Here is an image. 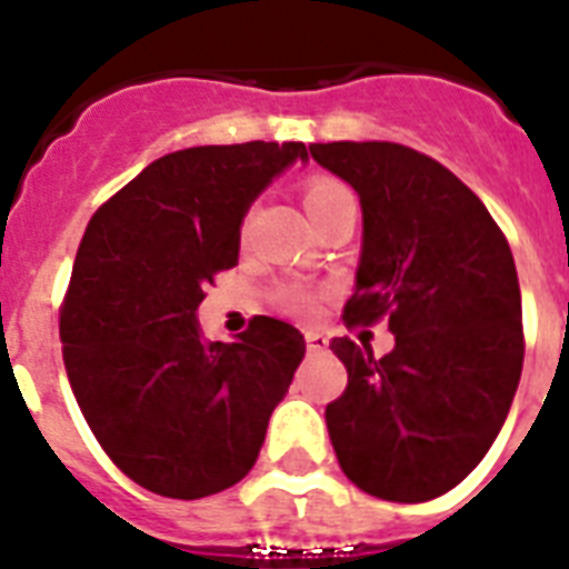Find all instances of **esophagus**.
Listing matches in <instances>:
<instances>
[{"mask_svg": "<svg viewBox=\"0 0 569 569\" xmlns=\"http://www.w3.org/2000/svg\"><path fill=\"white\" fill-rule=\"evenodd\" d=\"M330 339L325 337V333H319V330H307V351L310 355H321V351H328Z\"/></svg>", "mask_w": 569, "mask_h": 569, "instance_id": "obj_1", "label": "esophagus"}]
</instances>
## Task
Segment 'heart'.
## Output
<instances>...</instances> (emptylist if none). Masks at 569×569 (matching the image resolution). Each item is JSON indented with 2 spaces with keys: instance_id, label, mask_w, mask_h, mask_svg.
I'll return each instance as SVG.
<instances>
[{
  "instance_id": "1",
  "label": "heart",
  "mask_w": 569,
  "mask_h": 569,
  "mask_svg": "<svg viewBox=\"0 0 569 569\" xmlns=\"http://www.w3.org/2000/svg\"><path fill=\"white\" fill-rule=\"evenodd\" d=\"M346 197H355L348 191V186H342L339 180H330V177H316L303 189V206H307V212L316 221L319 214H325L330 206L346 200ZM280 307L298 316V319H310V316L319 312L321 295L312 292V289H303V286H286V289H280Z\"/></svg>"
}]
</instances>
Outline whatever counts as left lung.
Here are the masks:
<instances>
[{"label":"left lung","mask_w":569,"mask_h":569,"mask_svg":"<svg viewBox=\"0 0 569 569\" xmlns=\"http://www.w3.org/2000/svg\"><path fill=\"white\" fill-rule=\"evenodd\" d=\"M360 194L363 253L346 328L389 321L375 357L330 342L346 392L325 410L339 467L387 502H428L481 463L520 383L522 303L505 232L437 159L392 141L310 144Z\"/></svg>","instance_id":"obj_1"}]
</instances>
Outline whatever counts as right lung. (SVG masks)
<instances>
[{
    "instance_id": "right-lung-1",
    "label": "right lung",
    "mask_w": 569,
    "mask_h": 569,
    "mask_svg": "<svg viewBox=\"0 0 569 569\" xmlns=\"http://www.w3.org/2000/svg\"><path fill=\"white\" fill-rule=\"evenodd\" d=\"M301 141L189 147L93 212L61 301V351L88 428L144 490L203 499L248 476L307 342L253 316L206 342L197 307L239 262L241 218Z\"/></svg>"
}]
</instances>
